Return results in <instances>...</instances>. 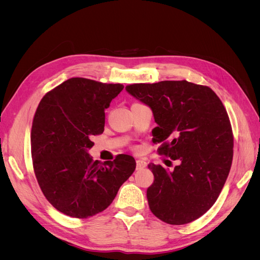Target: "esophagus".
I'll return each mask as SVG.
<instances>
[{"mask_svg":"<svg viewBox=\"0 0 260 260\" xmlns=\"http://www.w3.org/2000/svg\"><path fill=\"white\" fill-rule=\"evenodd\" d=\"M146 166H147L146 161H144V160H142V159H138V160H137V169H138V170L143 169V168H145Z\"/></svg>","mask_w":260,"mask_h":260,"instance_id":"34e87169","label":"esophagus"}]
</instances>
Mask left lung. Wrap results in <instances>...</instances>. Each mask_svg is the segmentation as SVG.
<instances>
[{"label":"left lung","mask_w":260,"mask_h":260,"mask_svg":"<svg viewBox=\"0 0 260 260\" xmlns=\"http://www.w3.org/2000/svg\"><path fill=\"white\" fill-rule=\"evenodd\" d=\"M125 91L152 109V141L161 143L159 154L179 162L172 171L148 165L154 175L146 191L149 209L169 224L200 218L217 201L232 164V129L222 102L208 86L186 80L135 83Z\"/></svg>","instance_id":"obj_1"}]
</instances>
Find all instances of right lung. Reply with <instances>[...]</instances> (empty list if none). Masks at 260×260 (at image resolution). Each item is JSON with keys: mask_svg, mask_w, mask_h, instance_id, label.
Segmentation results:
<instances>
[{"mask_svg": "<svg viewBox=\"0 0 260 260\" xmlns=\"http://www.w3.org/2000/svg\"><path fill=\"white\" fill-rule=\"evenodd\" d=\"M123 89L72 78L46 93L31 129V155L41 190L58 211L88 218L106 209L136 169L130 155L94 161L93 136L103 133L105 109Z\"/></svg>", "mask_w": 260, "mask_h": 260, "instance_id": "right-lung-1", "label": "right lung"}]
</instances>
